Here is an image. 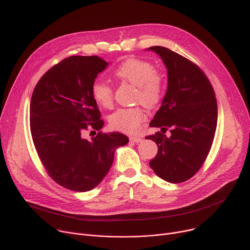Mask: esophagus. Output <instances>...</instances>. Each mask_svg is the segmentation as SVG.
<instances>
[{"label": "esophagus", "mask_w": 250, "mask_h": 250, "mask_svg": "<svg viewBox=\"0 0 250 250\" xmlns=\"http://www.w3.org/2000/svg\"><path fill=\"white\" fill-rule=\"evenodd\" d=\"M129 140L132 141V142H135V144H137V142H140L142 140V137H138V136H130L129 137Z\"/></svg>", "instance_id": "1"}]
</instances>
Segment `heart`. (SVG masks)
I'll return each mask as SVG.
<instances>
[{
    "instance_id": "obj_1",
    "label": "heart",
    "mask_w": 250,
    "mask_h": 250,
    "mask_svg": "<svg viewBox=\"0 0 250 250\" xmlns=\"http://www.w3.org/2000/svg\"><path fill=\"white\" fill-rule=\"evenodd\" d=\"M115 75L137 87L136 101L147 106H153L163 96V82L156 73L155 67L145 60L127 59L115 71ZM94 101L103 108H111L114 101L113 88L104 82L96 81L91 89ZM146 120V114L141 106L122 108L110 118L112 127L125 133H135Z\"/></svg>"
}]
</instances>
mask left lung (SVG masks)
Instances as JSON below:
<instances>
[{
    "label": "left lung",
    "instance_id": "obj_1",
    "mask_svg": "<svg viewBox=\"0 0 250 250\" xmlns=\"http://www.w3.org/2000/svg\"><path fill=\"white\" fill-rule=\"evenodd\" d=\"M164 62L168 87L160 109L149 126L162 132L148 135L158 146L150 167L170 183L192 178L204 164L215 137L218 104L208 77L194 62L166 47L151 46ZM170 128L171 136L164 132Z\"/></svg>",
    "mask_w": 250,
    "mask_h": 250
}]
</instances>
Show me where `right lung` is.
Returning <instances> with one entry per match:
<instances>
[{"instance_id":"1","label":"right lung","mask_w":250,"mask_h":250,"mask_svg":"<svg viewBox=\"0 0 250 250\" xmlns=\"http://www.w3.org/2000/svg\"><path fill=\"white\" fill-rule=\"evenodd\" d=\"M99 56H70L51 67L35 86L30 101V131L48 175L77 192L94 189L109 172L115 150L128 142L121 132L102 131L87 140L82 132L104 125L92 86L108 66Z\"/></svg>"}]
</instances>
